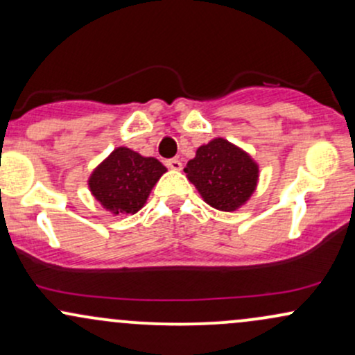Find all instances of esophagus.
I'll list each match as a JSON object with an SVG mask.
<instances>
[{
	"label": "esophagus",
	"instance_id": "34e87169",
	"mask_svg": "<svg viewBox=\"0 0 355 355\" xmlns=\"http://www.w3.org/2000/svg\"><path fill=\"white\" fill-rule=\"evenodd\" d=\"M166 166H168L170 170L178 172V170H182V162L178 160V158H170V160H166Z\"/></svg>",
	"mask_w": 355,
	"mask_h": 355
}]
</instances>
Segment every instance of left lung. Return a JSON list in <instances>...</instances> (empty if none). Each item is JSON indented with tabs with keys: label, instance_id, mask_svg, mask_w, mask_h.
Here are the masks:
<instances>
[{
	"label": "left lung",
	"instance_id": "1",
	"mask_svg": "<svg viewBox=\"0 0 355 355\" xmlns=\"http://www.w3.org/2000/svg\"><path fill=\"white\" fill-rule=\"evenodd\" d=\"M183 172L203 200L222 211L240 209L259 182V165L254 158L225 138H214L198 146Z\"/></svg>",
	"mask_w": 355,
	"mask_h": 355
}]
</instances>
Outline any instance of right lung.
<instances>
[{
  "label": "right lung",
  "instance_id": "1",
  "mask_svg": "<svg viewBox=\"0 0 355 355\" xmlns=\"http://www.w3.org/2000/svg\"><path fill=\"white\" fill-rule=\"evenodd\" d=\"M166 172L157 158L118 146L93 170L88 187L93 197L113 215H133L146 203L155 183Z\"/></svg>",
  "mask_w": 355,
  "mask_h": 355
}]
</instances>
